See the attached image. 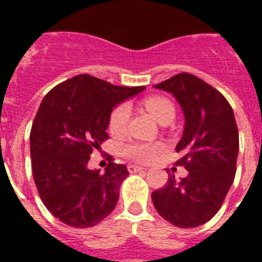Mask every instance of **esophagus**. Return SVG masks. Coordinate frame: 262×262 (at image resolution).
<instances>
[{
    "instance_id": "1",
    "label": "esophagus",
    "mask_w": 262,
    "mask_h": 262,
    "mask_svg": "<svg viewBox=\"0 0 262 262\" xmlns=\"http://www.w3.org/2000/svg\"><path fill=\"white\" fill-rule=\"evenodd\" d=\"M129 171L130 172H137V171H143V170H145V167H143V166H137V164H129Z\"/></svg>"
}]
</instances>
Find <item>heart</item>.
<instances>
[{
    "label": "heart",
    "instance_id": "heart-1",
    "mask_svg": "<svg viewBox=\"0 0 262 262\" xmlns=\"http://www.w3.org/2000/svg\"><path fill=\"white\" fill-rule=\"evenodd\" d=\"M144 104H145V108L159 122L166 117L174 115V106L166 98L152 96V98L145 99ZM129 115H130L129 106L127 104H119L110 115L108 129H110L111 133H114V135L122 133L125 130V127H126L127 121H129ZM160 151H162V144L159 143H129L123 147V154L125 155L136 160H141V162H149Z\"/></svg>",
    "mask_w": 262,
    "mask_h": 262
}]
</instances>
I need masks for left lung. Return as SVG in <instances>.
<instances>
[{
  "label": "left lung",
  "instance_id": "1",
  "mask_svg": "<svg viewBox=\"0 0 262 262\" xmlns=\"http://www.w3.org/2000/svg\"><path fill=\"white\" fill-rule=\"evenodd\" d=\"M156 90L171 94L182 108V137L175 151L187 175L170 174L164 187L152 193L162 217L181 228L199 227L220 209L235 177L239 136L235 117L219 91L189 73H179Z\"/></svg>",
  "mask_w": 262,
  "mask_h": 262
}]
</instances>
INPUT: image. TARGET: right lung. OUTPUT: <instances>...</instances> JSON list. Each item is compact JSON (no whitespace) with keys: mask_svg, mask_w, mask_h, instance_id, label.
I'll return each mask as SVG.
<instances>
[{"mask_svg":"<svg viewBox=\"0 0 262 262\" xmlns=\"http://www.w3.org/2000/svg\"><path fill=\"white\" fill-rule=\"evenodd\" d=\"M144 90L79 75L43 98L30 135L32 174L43 204L62 223L92 227L115 208L126 166L111 162L100 172L88 160L108 139L113 110Z\"/></svg>","mask_w":262,"mask_h":262,"instance_id":"1","label":"right lung"}]
</instances>
